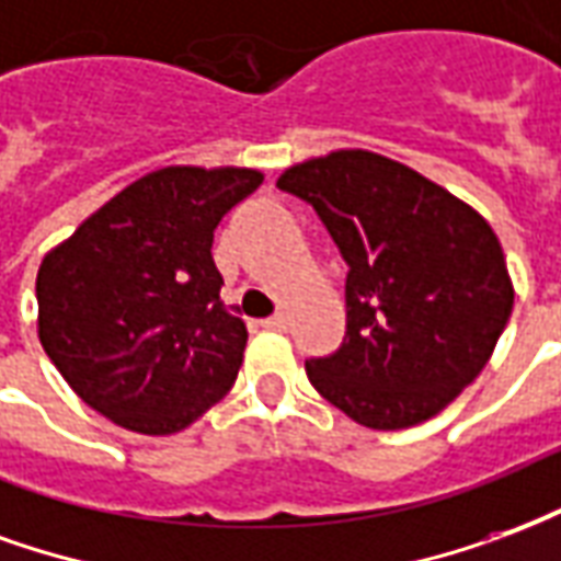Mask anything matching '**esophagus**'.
I'll list each match as a JSON object with an SVG mask.
<instances>
[{
	"label": "esophagus",
	"mask_w": 561,
	"mask_h": 561,
	"mask_svg": "<svg viewBox=\"0 0 561 561\" xmlns=\"http://www.w3.org/2000/svg\"><path fill=\"white\" fill-rule=\"evenodd\" d=\"M286 325H289V317H286V313H275V317H268V320H265V329L284 331Z\"/></svg>",
	"instance_id": "34e87169"
}]
</instances>
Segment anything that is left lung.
<instances>
[{
	"mask_svg": "<svg viewBox=\"0 0 561 561\" xmlns=\"http://www.w3.org/2000/svg\"><path fill=\"white\" fill-rule=\"evenodd\" d=\"M280 191L308 199L341 248L346 337L305 362L331 407L374 431L443 412L490 355L514 308L496 232L460 196L367 149L293 163Z\"/></svg>",
	"mask_w": 561,
	"mask_h": 561,
	"instance_id": "1",
	"label": "left lung"
}]
</instances>
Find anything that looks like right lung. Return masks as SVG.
Segmentation results:
<instances>
[{
	"label": "right lung",
	"instance_id": "add662e5",
	"mask_svg": "<svg viewBox=\"0 0 561 561\" xmlns=\"http://www.w3.org/2000/svg\"><path fill=\"white\" fill-rule=\"evenodd\" d=\"M260 185L251 167H163L44 253L41 346L104 419L170 436L230 391L248 329L220 301L211 241Z\"/></svg>",
	"mask_w": 561,
	"mask_h": 561
}]
</instances>
